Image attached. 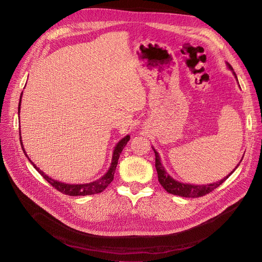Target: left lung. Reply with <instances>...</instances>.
Here are the masks:
<instances>
[{
	"label": "left lung",
	"instance_id": "left-lung-1",
	"mask_svg": "<svg viewBox=\"0 0 262 262\" xmlns=\"http://www.w3.org/2000/svg\"><path fill=\"white\" fill-rule=\"evenodd\" d=\"M227 65H228L229 70L232 71L231 65L228 64V63H227ZM233 75L236 78V75L234 73H233ZM236 80H237V79H236ZM152 149H153V147H152ZM153 151L155 153V167H156V171H157L159 183H161V185L169 192V194L181 196V197H186V198H198V197H201V196L209 194V192L214 190L216 187H219L221 184H223L224 182L233 173L235 168H237V166L240 165V163H241L240 162L237 164V166L234 168L233 171H231L228 176L225 177L220 182H216V183L207 184V185L185 184V183H181V182H179V181H176L174 179H172L166 172L164 166L161 163V157H159V155L155 151V149H153ZM241 161H242V159H241Z\"/></svg>",
	"mask_w": 262,
	"mask_h": 262
}]
</instances>
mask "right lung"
<instances>
[{
  "label": "right lung",
  "instance_id": "add662e5",
  "mask_svg": "<svg viewBox=\"0 0 262 262\" xmlns=\"http://www.w3.org/2000/svg\"><path fill=\"white\" fill-rule=\"evenodd\" d=\"M24 93V92H22ZM22 93L20 96V101H19V106H18V113H20V105H21V97H22ZM130 137L127 135L125 137L120 140L118 142V144L115 147V151H113V155H112V162H111V166L108 169V171L105 176L101 177L100 179L91 182V183H86V184H66V183H62V182L55 181L53 179H51L50 177H48L47 174H45L41 170L35 166V164L31 162V159L29 158V161L31 162V164L33 165V167L35 168L37 171L42 176V178L46 180L49 184H51L55 189H58L59 191L63 192L65 195L68 196H86V195H94V194H98V192L103 191L113 180V176H115L116 172V168L118 165V161L120 158V154L123 151V149L125 147V145L127 144V142L129 141ZM20 142H21V147L24 150L25 154L27 157H29L26 153V150L24 147V144H22V140H21V136H20Z\"/></svg>",
  "mask_w": 262,
  "mask_h": 262
}]
</instances>
